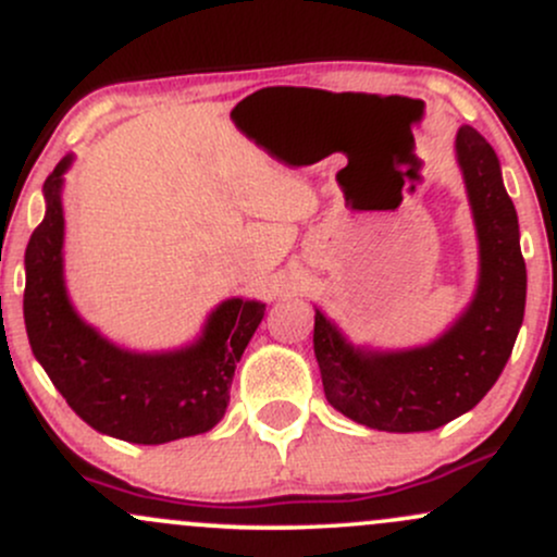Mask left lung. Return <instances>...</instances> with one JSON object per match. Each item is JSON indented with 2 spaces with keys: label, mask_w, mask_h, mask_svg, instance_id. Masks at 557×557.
<instances>
[{
  "label": "left lung",
  "mask_w": 557,
  "mask_h": 557,
  "mask_svg": "<svg viewBox=\"0 0 557 557\" xmlns=\"http://www.w3.org/2000/svg\"><path fill=\"white\" fill-rule=\"evenodd\" d=\"M457 163L479 232V288L460 320L409 351L354 348L317 309L314 354L327 401L354 423L388 433L433 431L473 409L510 359L527 307L518 213L497 152L473 126L457 132Z\"/></svg>",
  "instance_id": "1"
}]
</instances>
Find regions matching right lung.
Returning <instances> with one entry per match:
<instances>
[{
  "instance_id": "obj_1",
  "label": "right lung",
  "mask_w": 557,
  "mask_h": 557,
  "mask_svg": "<svg viewBox=\"0 0 557 557\" xmlns=\"http://www.w3.org/2000/svg\"><path fill=\"white\" fill-rule=\"evenodd\" d=\"M71 156L45 182L47 213L26 248L23 317L30 351L73 412L95 431L132 444H166L211 431L230 405V386L264 304L230 298L211 311L193 346L132 354L76 314L63 283L60 187Z\"/></svg>"
}]
</instances>
